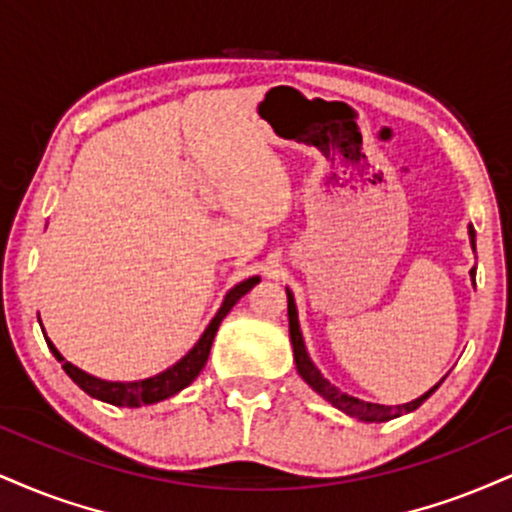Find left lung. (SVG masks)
Returning a JSON list of instances; mask_svg holds the SVG:
<instances>
[{
  "label": "left lung",
  "mask_w": 512,
  "mask_h": 512,
  "mask_svg": "<svg viewBox=\"0 0 512 512\" xmlns=\"http://www.w3.org/2000/svg\"><path fill=\"white\" fill-rule=\"evenodd\" d=\"M470 240H472V248H474V229L470 226ZM470 276L474 281V267L470 269ZM288 331H291V343H293V357H295V367H298V374L303 377L307 384L315 389L319 396H322L324 400H329L331 405L338 410H343L346 415L350 417H357V420L362 422H389L393 420V417H400L405 415V412H412L417 410L420 405L427 400L432 393L439 389V384L432 386L424 396L410 400V403H403V405H379V403H367V400H360L355 396H348V393H343L338 386L331 384L329 379H324V374L319 372V369L315 367V362L310 360V355H307L305 350V341H303V334H300V324H298V310H295V300H293V293L288 291Z\"/></svg>",
  "instance_id": "8db88e82"
}]
</instances>
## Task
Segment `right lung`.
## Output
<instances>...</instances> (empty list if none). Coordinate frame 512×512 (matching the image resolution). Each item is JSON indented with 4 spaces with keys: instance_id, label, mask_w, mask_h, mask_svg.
<instances>
[{
    "instance_id": "add662e5",
    "label": "right lung",
    "mask_w": 512,
    "mask_h": 512,
    "mask_svg": "<svg viewBox=\"0 0 512 512\" xmlns=\"http://www.w3.org/2000/svg\"><path fill=\"white\" fill-rule=\"evenodd\" d=\"M255 283H260V276H252V279H245V281H240L238 286H233L231 291L226 293L219 312L214 315L212 322H209L205 334L200 336V341L195 343L193 350H188V355H183L176 365H171L169 369H164V372H159L150 379H140V381L97 379V377H92V374L83 372V369H78L76 365H71V362H66L64 355L54 348V343L49 341L47 336H45V341H47L49 350H52V355L61 362L64 372L69 374V377L76 381L80 389L88 393V396L104 400V403L119 405V408H140V405H152V403H159V400H164V398H171L174 393L186 389L188 384H193L197 374H200L202 367H205V362L209 357V348H212L214 336H217L221 319L229 315L231 307L236 305L238 300L243 298V295L248 293L252 286H255ZM42 334H45V329H42Z\"/></svg>"
}]
</instances>
